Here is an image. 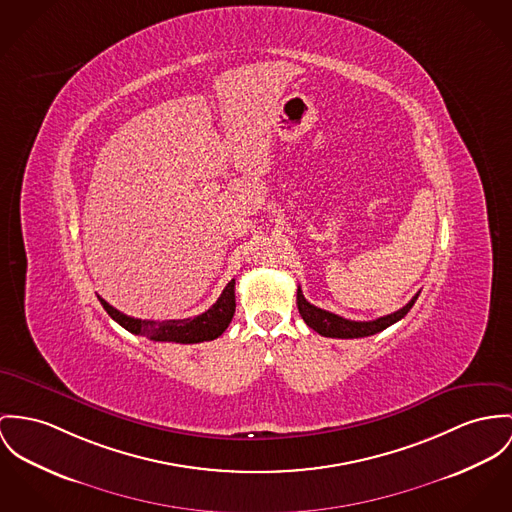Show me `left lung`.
Here are the masks:
<instances>
[{
    "label": "left lung",
    "instance_id": "left-lung-1",
    "mask_svg": "<svg viewBox=\"0 0 512 512\" xmlns=\"http://www.w3.org/2000/svg\"><path fill=\"white\" fill-rule=\"evenodd\" d=\"M298 312L302 315V319L306 321V325H310L314 331L323 337H333V339H358V337H368V335H376L380 331H384L386 327L394 325L395 321H399L401 317H405L407 312L413 308V304L419 298V292L394 314L384 315L372 321H353V319H345L341 315L331 314L327 310L315 308L314 304H310L300 286H298Z\"/></svg>",
    "mask_w": 512,
    "mask_h": 512
}]
</instances>
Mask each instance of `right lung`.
<instances>
[{"label":"right lung","instance_id":"obj_1","mask_svg":"<svg viewBox=\"0 0 512 512\" xmlns=\"http://www.w3.org/2000/svg\"><path fill=\"white\" fill-rule=\"evenodd\" d=\"M105 312L111 315L118 325H122L126 331L134 335H144L152 341H167V343H202L218 339L230 325L232 317L236 314V280H230L216 304L206 310L204 314L187 319H136L130 315L122 314L115 310L109 302H105L101 296H97Z\"/></svg>","mask_w":512,"mask_h":512}]
</instances>
